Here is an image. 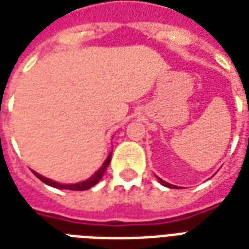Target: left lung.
Segmentation results:
<instances>
[{
  "label": "left lung",
  "instance_id": "left-lung-1",
  "mask_svg": "<svg viewBox=\"0 0 249 249\" xmlns=\"http://www.w3.org/2000/svg\"><path fill=\"white\" fill-rule=\"evenodd\" d=\"M157 179H158V182H160V183H161V185L166 186V187H171V189H173V187H176V186L170 185V183H167V182H165V181H163V179H161V178H160V177H157Z\"/></svg>",
  "mask_w": 249,
  "mask_h": 249
}]
</instances>
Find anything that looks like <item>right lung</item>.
<instances>
[{
	"mask_svg": "<svg viewBox=\"0 0 249 249\" xmlns=\"http://www.w3.org/2000/svg\"><path fill=\"white\" fill-rule=\"evenodd\" d=\"M110 157H112V153H110L109 156L107 157L106 162L103 163V166H101L100 169H99V170H97L96 173L93 174V176L89 177V178H88V179H86V181L79 182V183H72V185H62V183H58V182L51 181V179H49V178L40 176V174H38L36 171H33V173H34V176L38 177V178H39L40 181L43 182V183L51 186V187H56V189H66V190H75V191L88 190V189L93 187V186L96 185V183H99V181L101 179V177H103V174H104V171L107 170V167H108V165H109Z\"/></svg>",
	"mask_w": 249,
	"mask_h": 249,
	"instance_id": "right-lung-1",
	"label": "right lung"
}]
</instances>
